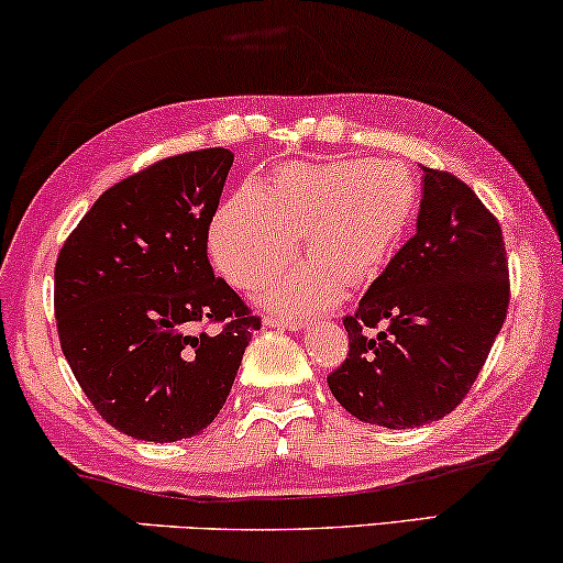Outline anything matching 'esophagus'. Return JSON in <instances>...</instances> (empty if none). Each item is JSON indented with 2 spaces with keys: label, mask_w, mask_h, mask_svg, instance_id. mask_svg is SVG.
Returning a JSON list of instances; mask_svg holds the SVG:
<instances>
[{
  "label": "esophagus",
  "mask_w": 563,
  "mask_h": 563,
  "mask_svg": "<svg viewBox=\"0 0 563 563\" xmlns=\"http://www.w3.org/2000/svg\"><path fill=\"white\" fill-rule=\"evenodd\" d=\"M266 328H282V330H302L305 320H289V318H266Z\"/></svg>",
  "instance_id": "obj_1"
}]
</instances>
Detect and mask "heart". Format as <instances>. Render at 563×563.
Here are the masks:
<instances>
[{
    "mask_svg": "<svg viewBox=\"0 0 563 563\" xmlns=\"http://www.w3.org/2000/svg\"><path fill=\"white\" fill-rule=\"evenodd\" d=\"M418 187L395 161L287 164L261 184H245L214 212L210 253L235 287L256 289L295 258L305 264L264 287L266 305L312 312L343 289H364L391 264L410 228Z\"/></svg>",
    "mask_w": 563,
    "mask_h": 563,
    "instance_id": "obj_1",
    "label": "heart"
}]
</instances>
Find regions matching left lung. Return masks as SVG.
<instances>
[{
	"instance_id": "1",
	"label": "left lung",
	"mask_w": 563,
	"mask_h": 563,
	"mask_svg": "<svg viewBox=\"0 0 563 563\" xmlns=\"http://www.w3.org/2000/svg\"><path fill=\"white\" fill-rule=\"evenodd\" d=\"M503 228L472 187L422 166L415 235L343 320L328 387L361 422L418 428L468 395L507 318Z\"/></svg>"
}]
</instances>
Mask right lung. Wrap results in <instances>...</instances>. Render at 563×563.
Here are the masks:
<instances>
[{
  "instance_id": "obj_1",
  "label": "right lung",
  "mask_w": 563,
  "mask_h": 563,
  "mask_svg": "<svg viewBox=\"0 0 563 563\" xmlns=\"http://www.w3.org/2000/svg\"><path fill=\"white\" fill-rule=\"evenodd\" d=\"M230 166L228 148H207L128 176L58 253L60 351L95 410L137 441L202 433L261 325L207 258Z\"/></svg>"
}]
</instances>
